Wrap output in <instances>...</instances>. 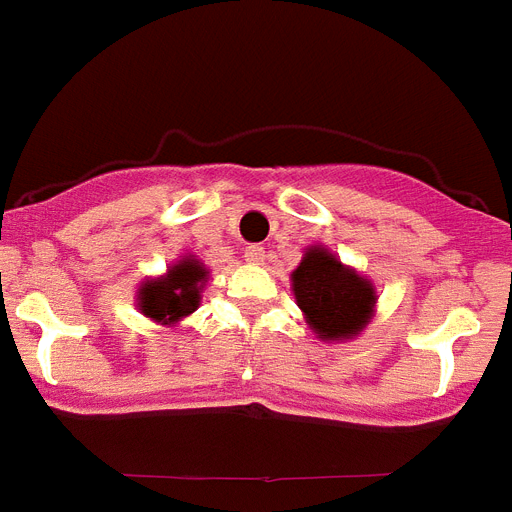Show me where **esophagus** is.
I'll use <instances>...</instances> for the list:
<instances>
[{"instance_id":"esophagus-1","label":"esophagus","mask_w":512,"mask_h":512,"mask_svg":"<svg viewBox=\"0 0 512 512\" xmlns=\"http://www.w3.org/2000/svg\"><path fill=\"white\" fill-rule=\"evenodd\" d=\"M244 260H247L249 265H263L265 263V247H260V244H249V247L244 249Z\"/></svg>"}]
</instances>
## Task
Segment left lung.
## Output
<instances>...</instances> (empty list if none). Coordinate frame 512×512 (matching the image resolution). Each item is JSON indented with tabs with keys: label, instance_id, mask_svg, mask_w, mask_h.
<instances>
[{
	"label": "left lung",
	"instance_id": "obj_1",
	"mask_svg": "<svg viewBox=\"0 0 512 512\" xmlns=\"http://www.w3.org/2000/svg\"><path fill=\"white\" fill-rule=\"evenodd\" d=\"M291 291L309 330L325 343L362 336L377 312L375 283L322 244L304 249L302 263L291 270Z\"/></svg>",
	"mask_w": 512,
	"mask_h": 512
}]
</instances>
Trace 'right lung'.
Returning <instances> with one entry per match:
<instances>
[{
	"label": "right lung",
	"instance_id": "1",
	"mask_svg": "<svg viewBox=\"0 0 512 512\" xmlns=\"http://www.w3.org/2000/svg\"><path fill=\"white\" fill-rule=\"evenodd\" d=\"M210 270L195 255H182L166 268L163 276L145 278L135 291V304L148 320L174 328L190 317L203 302Z\"/></svg>",
	"mask_w": 512,
	"mask_h": 512
}]
</instances>
